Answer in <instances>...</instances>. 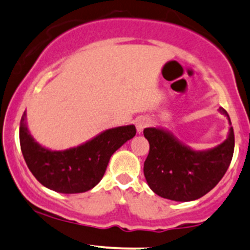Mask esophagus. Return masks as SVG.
Segmentation results:
<instances>
[{
	"label": "esophagus",
	"instance_id": "esophagus-1",
	"mask_svg": "<svg viewBox=\"0 0 250 250\" xmlns=\"http://www.w3.org/2000/svg\"><path fill=\"white\" fill-rule=\"evenodd\" d=\"M149 125V120L146 117H140L136 121V132L140 134Z\"/></svg>",
	"mask_w": 250,
	"mask_h": 250
}]
</instances>
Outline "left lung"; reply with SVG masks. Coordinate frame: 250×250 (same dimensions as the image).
Returning <instances> with one entry per match:
<instances>
[{"mask_svg":"<svg viewBox=\"0 0 250 250\" xmlns=\"http://www.w3.org/2000/svg\"><path fill=\"white\" fill-rule=\"evenodd\" d=\"M218 111L227 116L230 128L228 138L213 148L196 151L162 127L144 129L149 143L144 175L153 193L173 201H193L222 180L232 159L235 136L228 112L223 107Z\"/></svg>","mask_w":250,"mask_h":250,"instance_id":"left-lung-1","label":"left lung"}]
</instances>
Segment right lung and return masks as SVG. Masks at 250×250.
I'll use <instances>...</instances> for the list:
<instances>
[{"label": "right lung", "mask_w": 250, "mask_h": 250, "mask_svg": "<svg viewBox=\"0 0 250 250\" xmlns=\"http://www.w3.org/2000/svg\"><path fill=\"white\" fill-rule=\"evenodd\" d=\"M136 134L135 125H121L99 133L77 147L55 151L37 143L27 127L26 111L20 121V146L30 171L44 186L62 194L83 193L103 178L109 160Z\"/></svg>", "instance_id": "obj_1"}]
</instances>
